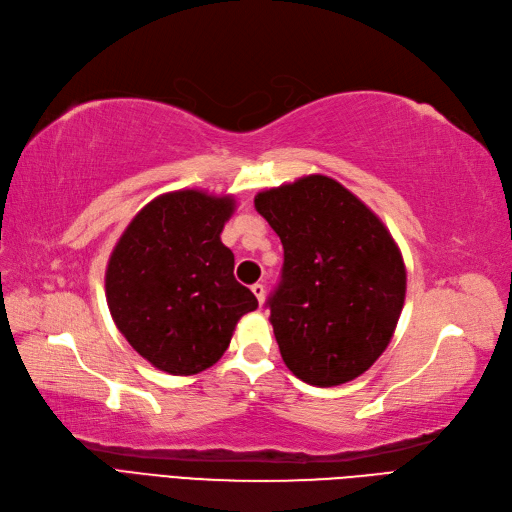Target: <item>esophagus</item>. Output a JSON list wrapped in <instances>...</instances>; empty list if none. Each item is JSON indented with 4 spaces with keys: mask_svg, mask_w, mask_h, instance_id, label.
<instances>
[{
    "mask_svg": "<svg viewBox=\"0 0 512 512\" xmlns=\"http://www.w3.org/2000/svg\"><path fill=\"white\" fill-rule=\"evenodd\" d=\"M252 292H254V296L258 298V303L262 305V303H264V296H267V290H264V286H262V284H254V286H252Z\"/></svg>",
    "mask_w": 512,
    "mask_h": 512,
    "instance_id": "34e87169",
    "label": "esophagus"
}]
</instances>
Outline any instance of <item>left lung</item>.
<instances>
[{
    "mask_svg": "<svg viewBox=\"0 0 512 512\" xmlns=\"http://www.w3.org/2000/svg\"><path fill=\"white\" fill-rule=\"evenodd\" d=\"M254 205L284 245L267 301L281 358L317 387L360 377L390 345L407 292L390 231L326 175L258 192Z\"/></svg>",
    "mask_w": 512,
    "mask_h": 512,
    "instance_id": "1",
    "label": "left lung"
}]
</instances>
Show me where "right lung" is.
Listing matches in <instances>:
<instances>
[{
    "label": "right lung",
    "mask_w": 512,
    "mask_h": 512,
    "mask_svg": "<svg viewBox=\"0 0 512 512\" xmlns=\"http://www.w3.org/2000/svg\"><path fill=\"white\" fill-rule=\"evenodd\" d=\"M235 199L197 188L150 201L125 228L105 269V298L129 345L169 375L214 366L256 296L233 275L220 241Z\"/></svg>",
    "instance_id": "obj_1"
}]
</instances>
